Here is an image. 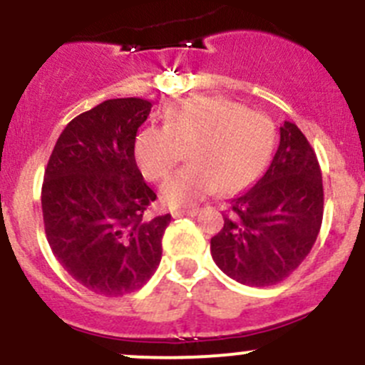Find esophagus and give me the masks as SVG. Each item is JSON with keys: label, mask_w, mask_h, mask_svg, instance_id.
<instances>
[{"label": "esophagus", "mask_w": 365, "mask_h": 365, "mask_svg": "<svg viewBox=\"0 0 365 365\" xmlns=\"http://www.w3.org/2000/svg\"><path fill=\"white\" fill-rule=\"evenodd\" d=\"M201 210L200 208H183V210H176V212H173V217H196L197 213H200Z\"/></svg>", "instance_id": "esophagus-1"}]
</instances>
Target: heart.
Returning a JSON list of instances; mask_svg holds the SVG:
<instances>
[{
    "instance_id": "b5f03b06",
    "label": "heart",
    "mask_w": 365,
    "mask_h": 365,
    "mask_svg": "<svg viewBox=\"0 0 365 365\" xmlns=\"http://www.w3.org/2000/svg\"><path fill=\"white\" fill-rule=\"evenodd\" d=\"M165 125H148L134 139V157L146 178L165 180L185 157L183 168L162 187L171 206H190L220 187L237 192L263 173L274 150V127L259 111L226 97H192L173 102Z\"/></svg>"
}]
</instances>
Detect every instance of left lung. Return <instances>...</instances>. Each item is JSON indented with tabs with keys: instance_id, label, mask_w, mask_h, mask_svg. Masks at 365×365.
<instances>
[{
	"instance_id": "obj_1",
	"label": "left lung",
	"mask_w": 365,
	"mask_h": 365,
	"mask_svg": "<svg viewBox=\"0 0 365 365\" xmlns=\"http://www.w3.org/2000/svg\"><path fill=\"white\" fill-rule=\"evenodd\" d=\"M277 152L247 192L231 200L224 226L210 242L217 267L245 286L289 277L318 238L323 182L307 138L292 121L279 128Z\"/></svg>"
}]
</instances>
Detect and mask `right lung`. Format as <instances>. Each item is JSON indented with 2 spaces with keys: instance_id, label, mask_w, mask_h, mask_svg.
I'll list each match as a JSON object with an SVG mask.
<instances>
[{
  "instance_id": "right-lung-1",
  "label": "right lung",
  "mask_w": 365,
  "mask_h": 365,
  "mask_svg": "<svg viewBox=\"0 0 365 365\" xmlns=\"http://www.w3.org/2000/svg\"><path fill=\"white\" fill-rule=\"evenodd\" d=\"M152 111L145 98H111L63 128L42 183L46 237L61 267L104 297L146 284L171 215L146 219L157 194L135 164L134 139Z\"/></svg>"
}]
</instances>
